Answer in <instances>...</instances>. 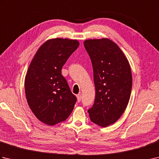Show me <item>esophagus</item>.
Listing matches in <instances>:
<instances>
[{"label":"esophagus","mask_w":159,"mask_h":159,"mask_svg":"<svg viewBox=\"0 0 159 159\" xmlns=\"http://www.w3.org/2000/svg\"><path fill=\"white\" fill-rule=\"evenodd\" d=\"M77 97V101L78 102H80V100H81V95L80 94H78V95L76 96Z\"/></svg>","instance_id":"obj_1"}]
</instances>
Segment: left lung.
Wrapping results in <instances>:
<instances>
[{
  "label": "left lung",
  "mask_w": 159,
  "mask_h": 159,
  "mask_svg": "<svg viewBox=\"0 0 159 159\" xmlns=\"http://www.w3.org/2000/svg\"><path fill=\"white\" fill-rule=\"evenodd\" d=\"M84 46L92 63L96 88L89 116L94 124L107 127L120 119L129 102L130 64L120 47L107 38L85 40Z\"/></svg>",
  "instance_id": "obj_1"
}]
</instances>
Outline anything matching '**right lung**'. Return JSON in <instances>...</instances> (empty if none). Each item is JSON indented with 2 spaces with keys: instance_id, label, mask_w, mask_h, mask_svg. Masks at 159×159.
Listing matches in <instances>:
<instances>
[{
  "instance_id": "add662e5",
  "label": "right lung",
  "mask_w": 159,
  "mask_h": 159,
  "mask_svg": "<svg viewBox=\"0 0 159 159\" xmlns=\"http://www.w3.org/2000/svg\"><path fill=\"white\" fill-rule=\"evenodd\" d=\"M79 46L76 39L48 40L39 47L26 72L25 87L29 106L39 120L49 126L65 121L76 102L61 69Z\"/></svg>"
}]
</instances>
